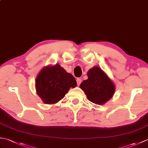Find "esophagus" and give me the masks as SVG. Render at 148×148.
<instances>
[{
    "label": "esophagus",
    "mask_w": 148,
    "mask_h": 148,
    "mask_svg": "<svg viewBox=\"0 0 148 148\" xmlns=\"http://www.w3.org/2000/svg\"><path fill=\"white\" fill-rule=\"evenodd\" d=\"M76 81H77V85L79 86V84H81V79H80V78H77Z\"/></svg>",
    "instance_id": "obj_1"
}]
</instances>
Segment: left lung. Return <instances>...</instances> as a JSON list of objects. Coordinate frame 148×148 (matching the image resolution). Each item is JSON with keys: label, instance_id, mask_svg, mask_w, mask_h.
I'll return each mask as SVG.
<instances>
[{"label": "left lung", "instance_id": "obj_1", "mask_svg": "<svg viewBox=\"0 0 148 148\" xmlns=\"http://www.w3.org/2000/svg\"><path fill=\"white\" fill-rule=\"evenodd\" d=\"M88 78L80 84L90 102L96 104H103L111 98L115 86L111 80L101 69L95 67L88 72Z\"/></svg>", "mask_w": 148, "mask_h": 148}]
</instances>
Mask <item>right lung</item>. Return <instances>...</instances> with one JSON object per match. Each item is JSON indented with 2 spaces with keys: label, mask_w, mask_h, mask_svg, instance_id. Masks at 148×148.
<instances>
[{
  "label": "right lung",
  "mask_w": 148,
  "mask_h": 148,
  "mask_svg": "<svg viewBox=\"0 0 148 148\" xmlns=\"http://www.w3.org/2000/svg\"><path fill=\"white\" fill-rule=\"evenodd\" d=\"M73 76L56 64L44 68L36 78V88L38 95L46 104L58 102L65 97L70 88L76 86Z\"/></svg>",
  "instance_id": "right-lung-1"
}]
</instances>
